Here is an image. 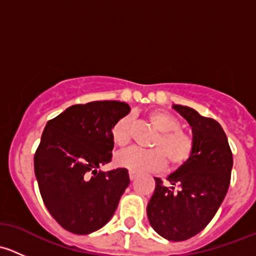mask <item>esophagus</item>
<instances>
[{"mask_svg": "<svg viewBox=\"0 0 256 256\" xmlns=\"http://www.w3.org/2000/svg\"><path fill=\"white\" fill-rule=\"evenodd\" d=\"M136 176H138V174H134V172H130V180H135Z\"/></svg>", "mask_w": 256, "mask_h": 256, "instance_id": "1", "label": "esophagus"}]
</instances>
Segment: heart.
<instances>
[{
	"instance_id": "1",
	"label": "heart",
	"mask_w": 256,
	"mask_h": 256,
	"mask_svg": "<svg viewBox=\"0 0 256 256\" xmlns=\"http://www.w3.org/2000/svg\"><path fill=\"white\" fill-rule=\"evenodd\" d=\"M150 122L158 131L152 146L154 148L142 150L131 147L120 152L116 156V164L125 167L134 174L161 171L168 162L171 168L183 166L194 150L192 136L180 130V124L172 114L164 110H154L147 115ZM132 118L126 115L114 124L112 138L114 144L118 147L126 146L131 140Z\"/></svg>"
}]
</instances>
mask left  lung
<instances>
[{"mask_svg": "<svg viewBox=\"0 0 256 256\" xmlns=\"http://www.w3.org/2000/svg\"><path fill=\"white\" fill-rule=\"evenodd\" d=\"M192 128L194 150L190 158L156 187L147 216L156 233L172 242L187 240L208 226L220 207L230 183L233 154L218 121L194 109L174 105Z\"/></svg>", "mask_w": 256, "mask_h": 256, "instance_id": "1", "label": "left lung"}]
</instances>
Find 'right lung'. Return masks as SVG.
Listing matches in <instances>:
<instances>
[{"instance_id":"1","label":"right lung","mask_w":256,"mask_h":256,"mask_svg":"<svg viewBox=\"0 0 256 256\" xmlns=\"http://www.w3.org/2000/svg\"><path fill=\"white\" fill-rule=\"evenodd\" d=\"M128 112L126 102H92L69 106L46 125L34 174L46 207L66 230L90 234L115 213L128 172L99 168L112 161L114 124Z\"/></svg>"}]
</instances>
